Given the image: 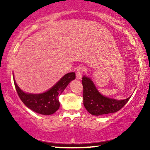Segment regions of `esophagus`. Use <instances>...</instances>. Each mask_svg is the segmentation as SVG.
Here are the masks:
<instances>
[{"mask_svg":"<svg viewBox=\"0 0 150 150\" xmlns=\"http://www.w3.org/2000/svg\"><path fill=\"white\" fill-rule=\"evenodd\" d=\"M84 69L82 67H79L76 70V76L77 79H81L82 76H83Z\"/></svg>","mask_w":150,"mask_h":150,"instance_id":"obj_1","label":"esophagus"}]
</instances>
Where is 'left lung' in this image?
<instances>
[{"label": "left lung", "instance_id": "obj_1", "mask_svg": "<svg viewBox=\"0 0 150 150\" xmlns=\"http://www.w3.org/2000/svg\"><path fill=\"white\" fill-rule=\"evenodd\" d=\"M83 104L89 113L93 115H101L114 113L120 110L130 97L122 100H117L104 96L98 91L91 79L83 76Z\"/></svg>", "mask_w": 150, "mask_h": 150}]
</instances>
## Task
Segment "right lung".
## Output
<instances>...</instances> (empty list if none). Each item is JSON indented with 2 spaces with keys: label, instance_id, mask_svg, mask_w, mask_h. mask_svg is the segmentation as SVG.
<instances>
[{
  "label": "right lung",
  "instance_id": "obj_1",
  "mask_svg": "<svg viewBox=\"0 0 150 150\" xmlns=\"http://www.w3.org/2000/svg\"><path fill=\"white\" fill-rule=\"evenodd\" d=\"M75 79L76 74L74 72L66 74L50 89L44 93L38 94L25 93L20 89L15 79H13V81L20 100L28 108L37 113L49 115L54 113L59 109L60 106L59 101V96L63 93L67 85Z\"/></svg>",
  "mask_w": 150,
  "mask_h": 150
}]
</instances>
